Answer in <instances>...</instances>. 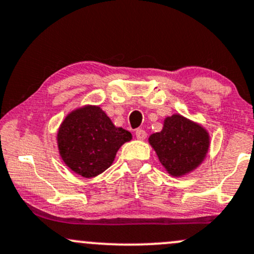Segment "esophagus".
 I'll return each mask as SVG.
<instances>
[{"mask_svg":"<svg viewBox=\"0 0 254 254\" xmlns=\"http://www.w3.org/2000/svg\"><path fill=\"white\" fill-rule=\"evenodd\" d=\"M135 135H136V137L138 138V140H145V138L147 137V132H146L143 129H137V130H136Z\"/></svg>","mask_w":254,"mask_h":254,"instance_id":"esophagus-1","label":"esophagus"}]
</instances>
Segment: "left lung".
Segmentation results:
<instances>
[{
    "mask_svg": "<svg viewBox=\"0 0 254 254\" xmlns=\"http://www.w3.org/2000/svg\"><path fill=\"white\" fill-rule=\"evenodd\" d=\"M149 143L169 174L179 176L203 161L209 136L202 127L175 114L164 120L161 132L149 136Z\"/></svg>",
    "mask_w": 254,
    "mask_h": 254,
    "instance_id": "8db88e82",
    "label": "left lung"
}]
</instances>
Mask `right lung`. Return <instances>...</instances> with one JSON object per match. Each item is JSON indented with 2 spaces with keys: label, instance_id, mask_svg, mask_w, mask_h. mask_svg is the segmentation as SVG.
Here are the masks:
<instances>
[{
  "label": "right lung",
  "instance_id": "add662e5",
  "mask_svg": "<svg viewBox=\"0 0 254 254\" xmlns=\"http://www.w3.org/2000/svg\"><path fill=\"white\" fill-rule=\"evenodd\" d=\"M131 137L114 127L100 107L89 106L64 119L57 138L64 163L76 174L92 178L111 167L120 146Z\"/></svg>",
  "mask_w": 254,
  "mask_h": 254
}]
</instances>
